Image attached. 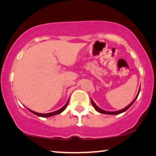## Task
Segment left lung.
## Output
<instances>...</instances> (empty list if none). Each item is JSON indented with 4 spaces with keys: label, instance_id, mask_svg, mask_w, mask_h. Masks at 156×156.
I'll use <instances>...</instances> for the list:
<instances>
[{
    "label": "left lung",
    "instance_id": "obj_1",
    "mask_svg": "<svg viewBox=\"0 0 156 156\" xmlns=\"http://www.w3.org/2000/svg\"><path fill=\"white\" fill-rule=\"evenodd\" d=\"M140 88L139 89V92H138V93H137L136 98H134V100H133V101L131 102V103L129 104V105H128L127 107L124 108V109H120V110H118V111H115V112H108V111L103 110V109H101V108L98 107V106H97L96 104L94 103V101H93L92 100V98H91V103H92L93 107H94V109H96V111H98V112L102 113V114H106V115H119V114H120V113H122V112H126V110H127L128 109H129V108L130 107H131V105H132V104H133V103H134V101H136V99L137 98V97H138V96H139V93H140Z\"/></svg>",
    "mask_w": 156,
    "mask_h": 156
}]
</instances>
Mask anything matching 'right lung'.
Segmentation results:
<instances>
[{
    "instance_id": "right-lung-1",
    "label": "right lung",
    "mask_w": 156,
    "mask_h": 156,
    "mask_svg": "<svg viewBox=\"0 0 156 156\" xmlns=\"http://www.w3.org/2000/svg\"><path fill=\"white\" fill-rule=\"evenodd\" d=\"M69 99L68 100L67 103L65 105H64L63 107L61 108V109H58V110H57V111H55V112H50V113H47V114H42V113H38V112H34V111H32V110H30V109H27H27H28V110L30 111V112H32L33 114H34V115H37V116H38V117H42V118H49V117L53 116V115H56L60 114V113H61V112H63V111L65 110V109H66V108L67 107V106H68V104H69Z\"/></svg>"
}]
</instances>
